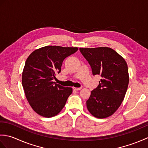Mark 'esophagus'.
I'll return each instance as SVG.
<instances>
[{
  "instance_id": "esophagus-1",
  "label": "esophagus",
  "mask_w": 148,
  "mask_h": 148,
  "mask_svg": "<svg viewBox=\"0 0 148 148\" xmlns=\"http://www.w3.org/2000/svg\"><path fill=\"white\" fill-rule=\"evenodd\" d=\"M81 88H82V87H79V88H73V89H74V90H76V91H79V90H80Z\"/></svg>"
}]
</instances>
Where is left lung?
Here are the masks:
<instances>
[{"label":"left lung","mask_w":148,"mask_h":148,"mask_svg":"<svg viewBox=\"0 0 148 148\" xmlns=\"http://www.w3.org/2000/svg\"><path fill=\"white\" fill-rule=\"evenodd\" d=\"M88 62L92 74L100 75L99 85L91 92L87 109L93 116L105 118L114 114L124 99L129 82L127 62L108 47L79 48Z\"/></svg>","instance_id":"obj_1"}]
</instances>
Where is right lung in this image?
<instances>
[{
  "instance_id": "right-lung-1",
  "label": "right lung",
  "mask_w": 148,
  "mask_h": 148,
  "mask_svg": "<svg viewBox=\"0 0 148 148\" xmlns=\"http://www.w3.org/2000/svg\"><path fill=\"white\" fill-rule=\"evenodd\" d=\"M77 50V48L47 46L35 50L27 59L22 85L27 100L37 114L50 118L64 108L72 89L56 84L53 79L61 72L65 58Z\"/></svg>"
}]
</instances>
